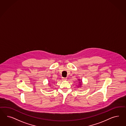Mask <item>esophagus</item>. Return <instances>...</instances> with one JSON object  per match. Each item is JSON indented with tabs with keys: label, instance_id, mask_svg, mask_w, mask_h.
I'll return each mask as SVG.
<instances>
[{
	"label": "esophagus",
	"instance_id": "1",
	"mask_svg": "<svg viewBox=\"0 0 126 126\" xmlns=\"http://www.w3.org/2000/svg\"><path fill=\"white\" fill-rule=\"evenodd\" d=\"M62 80H63L66 81V80H67V78H65V77H62Z\"/></svg>",
	"mask_w": 126,
	"mask_h": 126
}]
</instances>
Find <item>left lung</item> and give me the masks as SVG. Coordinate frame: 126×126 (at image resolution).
Masks as SVG:
<instances>
[{
    "instance_id": "1",
    "label": "left lung",
    "mask_w": 126,
    "mask_h": 126,
    "mask_svg": "<svg viewBox=\"0 0 126 126\" xmlns=\"http://www.w3.org/2000/svg\"><path fill=\"white\" fill-rule=\"evenodd\" d=\"M81 85V84H80V85Z\"/></svg>"
}]
</instances>
